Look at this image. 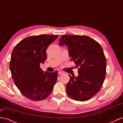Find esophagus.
Listing matches in <instances>:
<instances>
[{"label":"esophagus","mask_w":123,"mask_h":123,"mask_svg":"<svg viewBox=\"0 0 123 123\" xmlns=\"http://www.w3.org/2000/svg\"><path fill=\"white\" fill-rule=\"evenodd\" d=\"M63 73H64V72H63V71H59L58 72V74H59V75H61V74H63Z\"/></svg>","instance_id":"34e87169"}]
</instances>
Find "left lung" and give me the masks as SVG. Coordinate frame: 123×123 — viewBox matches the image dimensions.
Wrapping results in <instances>:
<instances>
[{
	"label": "left lung",
	"mask_w": 123,
	"mask_h": 123,
	"mask_svg": "<svg viewBox=\"0 0 123 123\" xmlns=\"http://www.w3.org/2000/svg\"><path fill=\"white\" fill-rule=\"evenodd\" d=\"M59 44L68 47L75 68L79 67L77 77L68 75L67 94L79 101L89 100L99 92L105 78L106 61L102 47L86 35H64L60 37Z\"/></svg>",
	"instance_id": "8db88e82"
}]
</instances>
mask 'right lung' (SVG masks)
Here are the masks:
<instances>
[{"label": "right lung", "mask_w": 123, "mask_h": 123, "mask_svg": "<svg viewBox=\"0 0 123 123\" xmlns=\"http://www.w3.org/2000/svg\"><path fill=\"white\" fill-rule=\"evenodd\" d=\"M58 35L27 37L14 47L11 53L10 69L14 83L21 93L33 101L47 98L53 90L58 72H45L40 68L47 59L46 50Z\"/></svg>", "instance_id": "right-lung-1"}]
</instances>
